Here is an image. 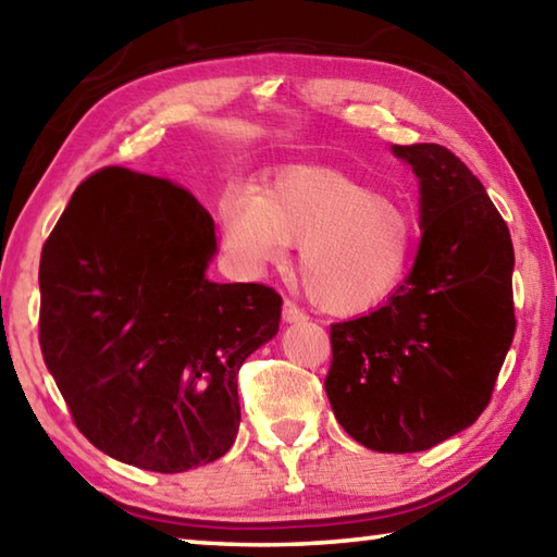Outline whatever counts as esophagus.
I'll return each instance as SVG.
<instances>
[{
	"label": "esophagus",
	"mask_w": 557,
	"mask_h": 557,
	"mask_svg": "<svg viewBox=\"0 0 557 557\" xmlns=\"http://www.w3.org/2000/svg\"><path fill=\"white\" fill-rule=\"evenodd\" d=\"M282 317H285L287 324H299V322H307V314L301 312V309L295 305V301L285 299V305H282Z\"/></svg>",
	"instance_id": "obj_1"
}]
</instances>
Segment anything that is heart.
<instances>
[{"instance_id":"b5f03b06","label":"heart","mask_w":557,"mask_h":557,"mask_svg":"<svg viewBox=\"0 0 557 557\" xmlns=\"http://www.w3.org/2000/svg\"><path fill=\"white\" fill-rule=\"evenodd\" d=\"M231 248L268 265L299 245V280L319 307L358 314L388 299L408 275L414 223L393 199L324 166H292L256 196L233 191L221 206Z\"/></svg>"}]
</instances>
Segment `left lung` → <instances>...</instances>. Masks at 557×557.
I'll use <instances>...</instances> for the list:
<instances>
[{"instance_id": "left-lung-1", "label": "left lung", "mask_w": 557, "mask_h": 557, "mask_svg": "<svg viewBox=\"0 0 557 557\" xmlns=\"http://www.w3.org/2000/svg\"><path fill=\"white\" fill-rule=\"evenodd\" d=\"M420 182L422 240L383 307L332 324L324 388L373 451H422L476 422L511 348L513 243L479 178L440 145H393Z\"/></svg>"}]
</instances>
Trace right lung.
<instances>
[{"mask_svg":"<svg viewBox=\"0 0 557 557\" xmlns=\"http://www.w3.org/2000/svg\"><path fill=\"white\" fill-rule=\"evenodd\" d=\"M211 213L166 178L100 169L44 243L39 344L75 428L125 465L178 474L231 449L238 371L282 297L206 277Z\"/></svg>","mask_w":557,"mask_h":557,"instance_id":"add662e5","label":"right lung"}]
</instances>
